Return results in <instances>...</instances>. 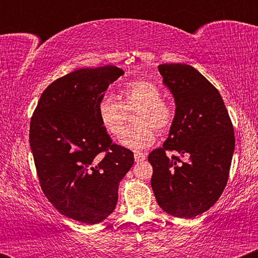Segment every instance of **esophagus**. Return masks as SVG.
Wrapping results in <instances>:
<instances>
[{
  "label": "esophagus",
  "mask_w": 258,
  "mask_h": 258,
  "mask_svg": "<svg viewBox=\"0 0 258 258\" xmlns=\"http://www.w3.org/2000/svg\"><path fill=\"white\" fill-rule=\"evenodd\" d=\"M147 159V156H146V154H143V153H135V161L136 162H142V161H144V160Z\"/></svg>",
  "instance_id": "esophagus-1"
}]
</instances>
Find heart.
<instances>
[{
    "mask_svg": "<svg viewBox=\"0 0 258 258\" xmlns=\"http://www.w3.org/2000/svg\"><path fill=\"white\" fill-rule=\"evenodd\" d=\"M161 88L148 80H133L120 88L117 99L103 96L97 104V115L106 133L117 137L124 126L126 114L139 110L135 122L139 125L129 127L121 135L120 142L131 149L141 150L155 142L156 132H166L174 120V110L162 99Z\"/></svg>",
    "mask_w": 258,
    "mask_h": 258,
    "instance_id": "1",
    "label": "heart"
}]
</instances>
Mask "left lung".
I'll return each mask as SVG.
<instances>
[{"mask_svg": "<svg viewBox=\"0 0 258 258\" xmlns=\"http://www.w3.org/2000/svg\"><path fill=\"white\" fill-rule=\"evenodd\" d=\"M158 68L173 94L176 114L164 146L148 156L152 188L165 212L193 218L207 211L226 188L235 147L233 123L220 92L193 67ZM168 151L180 156H167Z\"/></svg>", "mask_w": 258, "mask_h": 258, "instance_id": "1", "label": "left lung"}]
</instances>
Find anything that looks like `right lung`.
I'll list each match as a JSON object with an SVG mask.
<instances>
[{
  "label": "right lung",
  "mask_w": 258,
  "mask_h": 258,
  "mask_svg": "<svg viewBox=\"0 0 258 258\" xmlns=\"http://www.w3.org/2000/svg\"><path fill=\"white\" fill-rule=\"evenodd\" d=\"M123 74L114 65L79 69L53 81L31 116L29 141L41 189L61 215L87 224L105 220L135 158L112 143L98 100Z\"/></svg>",
  "instance_id": "add662e5"
}]
</instances>
